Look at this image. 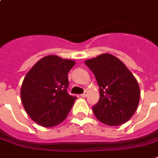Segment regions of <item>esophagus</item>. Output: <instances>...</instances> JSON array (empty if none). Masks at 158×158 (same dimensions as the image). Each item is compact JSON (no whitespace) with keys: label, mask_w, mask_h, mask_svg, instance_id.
<instances>
[{"label":"esophagus","mask_w":158,"mask_h":158,"mask_svg":"<svg viewBox=\"0 0 158 158\" xmlns=\"http://www.w3.org/2000/svg\"><path fill=\"white\" fill-rule=\"evenodd\" d=\"M80 96H81L82 98H85V97H86V96H87V91H86V90H85V92H84L83 94L80 95Z\"/></svg>","instance_id":"1"}]
</instances>
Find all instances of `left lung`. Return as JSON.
<instances>
[{"label": "left lung", "mask_w": 158, "mask_h": 158, "mask_svg": "<svg viewBox=\"0 0 158 158\" xmlns=\"http://www.w3.org/2000/svg\"><path fill=\"white\" fill-rule=\"evenodd\" d=\"M94 73L100 98L92 107L98 120L109 126H119L135 113L140 90L135 77L121 60L110 54H102L85 60Z\"/></svg>", "instance_id": "obj_1"}]
</instances>
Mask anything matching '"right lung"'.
<instances>
[{
	"mask_svg": "<svg viewBox=\"0 0 158 158\" xmlns=\"http://www.w3.org/2000/svg\"><path fill=\"white\" fill-rule=\"evenodd\" d=\"M75 61L59 56H45L31 68L23 80L21 101L33 121L45 127L67 118L77 98L68 93V74Z\"/></svg>",
	"mask_w": 158,
	"mask_h": 158,
	"instance_id": "add662e5",
	"label": "right lung"
}]
</instances>
